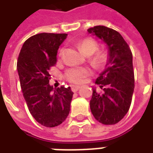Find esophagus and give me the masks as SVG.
<instances>
[{"label": "esophagus", "mask_w": 153, "mask_h": 153, "mask_svg": "<svg viewBox=\"0 0 153 153\" xmlns=\"http://www.w3.org/2000/svg\"><path fill=\"white\" fill-rule=\"evenodd\" d=\"M79 86H77V85H71V90L73 91L74 93H76L77 91L79 89Z\"/></svg>", "instance_id": "obj_1"}]
</instances>
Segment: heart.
<instances>
[{"label":"heart","instance_id":"heart-1","mask_svg":"<svg viewBox=\"0 0 153 153\" xmlns=\"http://www.w3.org/2000/svg\"><path fill=\"white\" fill-rule=\"evenodd\" d=\"M79 47L80 50L83 51L86 56H91L98 49V45L97 42L92 38H84L79 42ZM62 51H60V54ZM106 56L102 53H97L93 58V63L96 65H102L105 62ZM90 74V70L84 67H72L65 72V78L70 83L80 84L84 82L85 78Z\"/></svg>","mask_w":153,"mask_h":153}]
</instances>
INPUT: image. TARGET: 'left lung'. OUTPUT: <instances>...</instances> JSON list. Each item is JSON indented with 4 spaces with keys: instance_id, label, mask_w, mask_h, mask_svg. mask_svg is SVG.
I'll return each mask as SVG.
<instances>
[{
    "instance_id": "8db88e82",
    "label": "left lung",
    "mask_w": 153,
    "mask_h": 153,
    "mask_svg": "<svg viewBox=\"0 0 153 153\" xmlns=\"http://www.w3.org/2000/svg\"><path fill=\"white\" fill-rule=\"evenodd\" d=\"M88 32L108 48L106 66L95 82L104 92L97 93L93 88L90 109L97 121L115 125L125 117L131 105L134 89L133 55L123 37L112 28L98 25Z\"/></svg>"
}]
</instances>
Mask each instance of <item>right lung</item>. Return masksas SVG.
I'll return each mask as SVG.
<instances>
[{"instance_id":"right-lung-1","label":"right lung","mask_w":153,"mask_h":153,"mask_svg":"<svg viewBox=\"0 0 153 153\" xmlns=\"http://www.w3.org/2000/svg\"><path fill=\"white\" fill-rule=\"evenodd\" d=\"M66 37V33H48L32 36L25 42L17 62L28 110L39 124L49 128L65 120L73 97L70 87L54 89L49 84V70L56 63L57 51Z\"/></svg>"}]
</instances>
